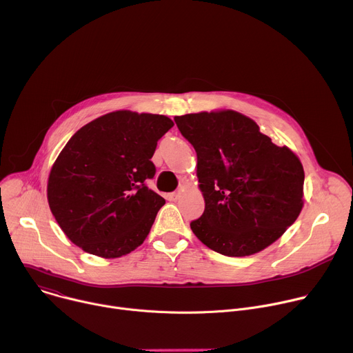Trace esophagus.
Wrapping results in <instances>:
<instances>
[{
	"mask_svg": "<svg viewBox=\"0 0 353 353\" xmlns=\"http://www.w3.org/2000/svg\"><path fill=\"white\" fill-rule=\"evenodd\" d=\"M166 198H168L169 201H177V199L180 198V192H170V194L166 195Z\"/></svg>",
	"mask_w": 353,
	"mask_h": 353,
	"instance_id": "esophagus-1",
	"label": "esophagus"
}]
</instances>
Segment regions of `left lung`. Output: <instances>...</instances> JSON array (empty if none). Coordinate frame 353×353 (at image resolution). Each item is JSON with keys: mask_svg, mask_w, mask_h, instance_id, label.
<instances>
[{"mask_svg": "<svg viewBox=\"0 0 353 353\" xmlns=\"http://www.w3.org/2000/svg\"><path fill=\"white\" fill-rule=\"evenodd\" d=\"M174 122L196 152L205 199L191 221L196 239L225 256H250L277 241L303 208L299 158L259 132L251 117L231 110L188 113Z\"/></svg>", "mask_w": 353, "mask_h": 353, "instance_id": "left-lung-1", "label": "left lung"}]
</instances>
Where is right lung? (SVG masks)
<instances>
[{
  "instance_id": "1",
  "label": "right lung",
  "mask_w": 353,
  "mask_h": 353,
  "mask_svg": "<svg viewBox=\"0 0 353 353\" xmlns=\"http://www.w3.org/2000/svg\"><path fill=\"white\" fill-rule=\"evenodd\" d=\"M165 114L116 110L77 130L54 162L50 209L66 237L105 259L140 247L165 199L147 187L151 158L173 128Z\"/></svg>"
}]
</instances>
